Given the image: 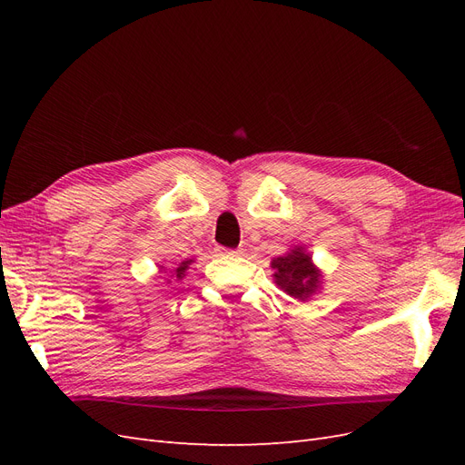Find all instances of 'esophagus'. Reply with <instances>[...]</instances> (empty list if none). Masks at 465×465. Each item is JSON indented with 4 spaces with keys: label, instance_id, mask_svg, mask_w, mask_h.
I'll return each mask as SVG.
<instances>
[{
    "label": "esophagus",
    "instance_id": "1",
    "mask_svg": "<svg viewBox=\"0 0 465 465\" xmlns=\"http://www.w3.org/2000/svg\"><path fill=\"white\" fill-rule=\"evenodd\" d=\"M217 252L221 256H241L242 254V248H217Z\"/></svg>",
    "mask_w": 465,
    "mask_h": 465
}]
</instances>
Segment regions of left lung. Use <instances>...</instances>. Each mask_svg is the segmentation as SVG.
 <instances>
[{
    "label": "left lung",
    "mask_w": 465,
    "mask_h": 465,
    "mask_svg": "<svg viewBox=\"0 0 465 465\" xmlns=\"http://www.w3.org/2000/svg\"><path fill=\"white\" fill-rule=\"evenodd\" d=\"M275 270V283L294 299L304 301L316 291L320 273L311 262V256L301 248H294L287 256H279L272 262Z\"/></svg>",
    "instance_id": "8db88e82"
}]
</instances>
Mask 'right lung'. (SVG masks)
<instances>
[{"mask_svg": "<svg viewBox=\"0 0 465 465\" xmlns=\"http://www.w3.org/2000/svg\"><path fill=\"white\" fill-rule=\"evenodd\" d=\"M192 260H188V262H182L178 267H176V277H182V275H184V270H186V267H188V263H190Z\"/></svg>", "mask_w": 465, "mask_h": 465, "instance_id": "1", "label": "right lung"}]
</instances>
